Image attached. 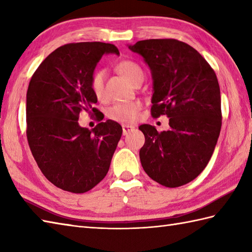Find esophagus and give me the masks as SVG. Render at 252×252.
<instances>
[{
	"instance_id": "esophagus-1",
	"label": "esophagus",
	"mask_w": 252,
	"mask_h": 252,
	"mask_svg": "<svg viewBox=\"0 0 252 252\" xmlns=\"http://www.w3.org/2000/svg\"><path fill=\"white\" fill-rule=\"evenodd\" d=\"M134 129H135V126H130V125H123V126H122V133H123V135L129 134V133H131Z\"/></svg>"
}]
</instances>
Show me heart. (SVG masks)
Instances as JSON below:
<instances>
[{"label": "heart", "mask_w": 252, "mask_h": 252, "mask_svg": "<svg viewBox=\"0 0 252 252\" xmlns=\"http://www.w3.org/2000/svg\"><path fill=\"white\" fill-rule=\"evenodd\" d=\"M116 69L120 72L127 81L134 85L138 80L144 79V71L142 67L134 61L125 60L117 63ZM104 83H105V71L96 70L90 80V88L93 94L97 98L104 96ZM142 104L140 101H129V103H121L111 106L107 115L110 119L119 122H131L134 121L140 111Z\"/></svg>", "instance_id": "b5f03b06"}]
</instances>
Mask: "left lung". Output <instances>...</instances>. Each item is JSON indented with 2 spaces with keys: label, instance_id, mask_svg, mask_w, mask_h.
<instances>
[{
  "label": "left lung",
  "instance_id": "8db88e82",
  "mask_svg": "<svg viewBox=\"0 0 252 252\" xmlns=\"http://www.w3.org/2000/svg\"><path fill=\"white\" fill-rule=\"evenodd\" d=\"M153 78L152 116L167 115L170 130L138 126L145 136L140 151L144 171L165 187L196 179L210 160L222 126L221 94L216 72L194 47L174 39L138 41Z\"/></svg>",
  "mask_w": 252,
  "mask_h": 252
}]
</instances>
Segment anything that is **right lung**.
Masks as SVG:
<instances>
[{"label":"right lung","mask_w":252,"mask_h":252,"mask_svg":"<svg viewBox=\"0 0 252 252\" xmlns=\"http://www.w3.org/2000/svg\"><path fill=\"white\" fill-rule=\"evenodd\" d=\"M109 53L119 55L114 44L103 42L58 47L37 67L27 91L31 153L51 183L74 194L92 189L105 178L122 134L112 120L92 130L78 122L81 111L97 112L90 80L101 56Z\"/></svg>","instance_id":"right-lung-1"}]
</instances>
